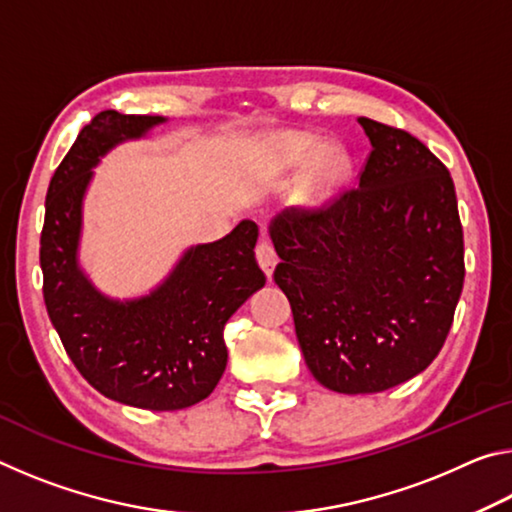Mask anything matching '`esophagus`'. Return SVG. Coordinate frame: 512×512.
<instances>
[{"instance_id":"esophagus-1","label":"esophagus","mask_w":512,"mask_h":512,"mask_svg":"<svg viewBox=\"0 0 512 512\" xmlns=\"http://www.w3.org/2000/svg\"><path fill=\"white\" fill-rule=\"evenodd\" d=\"M255 253H257V262H259V266H262V271L268 277H271L273 275V268L277 264V255H275V248H273L271 241H268L266 237L259 239Z\"/></svg>"}]
</instances>
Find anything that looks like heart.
<instances>
[{
	"instance_id": "b5f03b06",
	"label": "heart",
	"mask_w": 512,
	"mask_h": 512,
	"mask_svg": "<svg viewBox=\"0 0 512 512\" xmlns=\"http://www.w3.org/2000/svg\"><path fill=\"white\" fill-rule=\"evenodd\" d=\"M282 153L289 164H302L307 162L311 155L323 153L318 164V187L323 189L339 185L345 178V173H348V158H345V153L334 149V146H323L311 135L287 137V142L282 144Z\"/></svg>"
}]
</instances>
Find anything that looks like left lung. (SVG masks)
Masks as SVG:
<instances>
[{"instance_id":"left-lung-1","label":"left lung","mask_w":512,"mask_h":512,"mask_svg":"<svg viewBox=\"0 0 512 512\" xmlns=\"http://www.w3.org/2000/svg\"><path fill=\"white\" fill-rule=\"evenodd\" d=\"M357 121L372 146L359 187L282 212L268 228L307 368L345 395L388 391L427 368L465 277L445 164L402 128Z\"/></svg>"}]
</instances>
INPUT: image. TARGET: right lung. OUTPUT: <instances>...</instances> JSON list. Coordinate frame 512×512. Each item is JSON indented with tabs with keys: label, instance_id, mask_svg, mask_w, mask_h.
<instances>
[{
	"label": "right lung",
	"instance_id": "1",
	"mask_svg": "<svg viewBox=\"0 0 512 512\" xmlns=\"http://www.w3.org/2000/svg\"><path fill=\"white\" fill-rule=\"evenodd\" d=\"M167 121L103 110L51 178L40 237L42 293L65 352L101 395L149 411H178L214 391L228 363L223 327L266 284L257 225L189 248L158 289L135 300L103 296L79 266L83 196L110 149Z\"/></svg>",
	"mask_w": 512,
	"mask_h": 512
}]
</instances>
